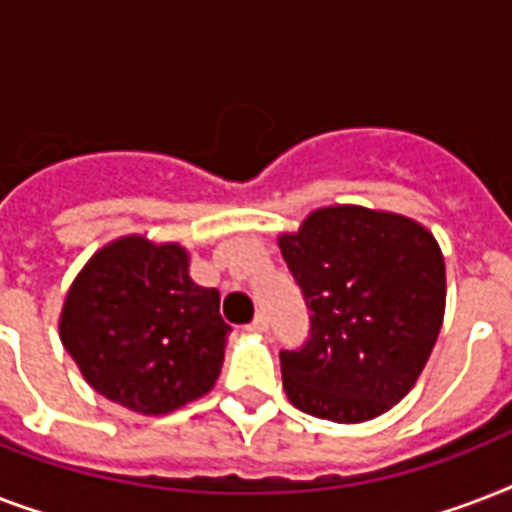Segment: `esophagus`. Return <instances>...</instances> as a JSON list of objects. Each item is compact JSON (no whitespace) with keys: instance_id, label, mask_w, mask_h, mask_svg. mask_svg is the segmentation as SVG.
Segmentation results:
<instances>
[{"instance_id":"1","label":"esophagus","mask_w":512,"mask_h":512,"mask_svg":"<svg viewBox=\"0 0 512 512\" xmlns=\"http://www.w3.org/2000/svg\"><path fill=\"white\" fill-rule=\"evenodd\" d=\"M249 329H252V332H268V319H265L263 313H257L255 321L249 324Z\"/></svg>"}]
</instances>
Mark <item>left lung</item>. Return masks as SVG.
I'll list each match as a JSON object with an SVG mask.
<instances>
[{
  "label": "left lung",
  "mask_w": 512,
  "mask_h": 512,
  "mask_svg": "<svg viewBox=\"0 0 512 512\" xmlns=\"http://www.w3.org/2000/svg\"><path fill=\"white\" fill-rule=\"evenodd\" d=\"M311 305V340L281 350L287 398L321 420L380 417L414 388L446 311V265L414 217L329 204L276 239Z\"/></svg>",
  "instance_id": "8db88e82"
}]
</instances>
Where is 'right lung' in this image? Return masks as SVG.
Segmentation results:
<instances>
[{
  "label": "right lung",
  "instance_id": "obj_1",
  "mask_svg": "<svg viewBox=\"0 0 512 512\" xmlns=\"http://www.w3.org/2000/svg\"><path fill=\"white\" fill-rule=\"evenodd\" d=\"M58 332L92 390L159 417L215 388L231 327L220 292L191 279L183 244L127 233L76 273Z\"/></svg>",
  "mask_w": 512,
  "mask_h": 512
}]
</instances>
